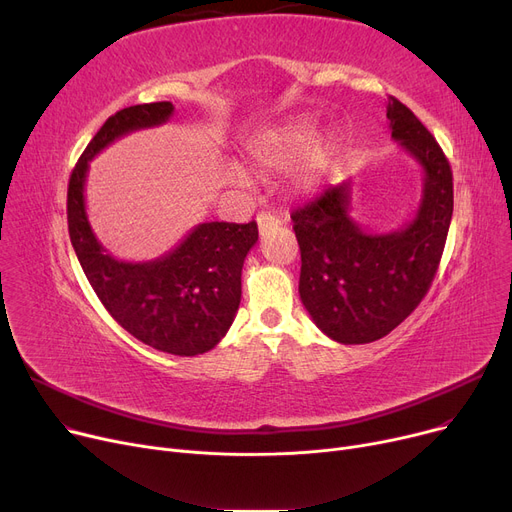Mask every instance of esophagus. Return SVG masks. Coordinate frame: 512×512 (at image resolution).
<instances>
[{
	"label": "esophagus",
	"instance_id": "obj_1",
	"mask_svg": "<svg viewBox=\"0 0 512 512\" xmlns=\"http://www.w3.org/2000/svg\"><path fill=\"white\" fill-rule=\"evenodd\" d=\"M280 224H282V222H280V218H276L274 213H267V211H263V213H259V215H257V226H259L261 236H265L267 232L276 230Z\"/></svg>",
	"mask_w": 512,
	"mask_h": 512
}]
</instances>
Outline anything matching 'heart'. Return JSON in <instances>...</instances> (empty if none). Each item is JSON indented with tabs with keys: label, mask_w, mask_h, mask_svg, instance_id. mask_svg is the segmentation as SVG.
Wrapping results in <instances>:
<instances>
[{
	"label": "heart",
	"mask_w": 512,
	"mask_h": 512,
	"mask_svg": "<svg viewBox=\"0 0 512 512\" xmlns=\"http://www.w3.org/2000/svg\"><path fill=\"white\" fill-rule=\"evenodd\" d=\"M319 126L315 120H294L278 128L263 130L247 143V155L255 166L263 170H286L301 161L317 143ZM342 153V141L330 139L311 153L307 166L297 178L299 191H311L319 178L324 176L332 159ZM238 182H245V174L240 170L234 172Z\"/></svg>",
	"instance_id": "b5f03b06"
}]
</instances>
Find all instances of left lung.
I'll use <instances>...</instances> for the list:
<instances>
[{"mask_svg":"<svg viewBox=\"0 0 512 512\" xmlns=\"http://www.w3.org/2000/svg\"><path fill=\"white\" fill-rule=\"evenodd\" d=\"M392 139L423 170L415 218L394 232H367L351 218V180L292 211L301 247L299 294L315 326L340 344L390 334L434 282L452 220V170L405 103L390 97Z\"/></svg>","mask_w":512,"mask_h":512,"instance_id":"obj_1","label":"left lung"}]
</instances>
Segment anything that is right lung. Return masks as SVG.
<instances>
[{
	"mask_svg": "<svg viewBox=\"0 0 512 512\" xmlns=\"http://www.w3.org/2000/svg\"><path fill=\"white\" fill-rule=\"evenodd\" d=\"M170 101L130 105L105 120L68 182V232L103 307L137 340L178 357L203 355L230 330L240 305V274L259 238L257 224L205 222L153 261H122L97 240L85 207L89 161L126 134L166 124Z\"/></svg>",
	"mask_w": 512,
	"mask_h": 512,
	"instance_id": "obj_1",
	"label": "right lung"
}]
</instances>
